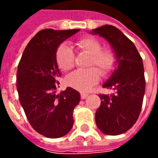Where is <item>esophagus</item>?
I'll return each instance as SVG.
<instances>
[{"instance_id":"obj_1","label":"esophagus","mask_w":158,"mask_h":158,"mask_svg":"<svg viewBox=\"0 0 158 158\" xmlns=\"http://www.w3.org/2000/svg\"><path fill=\"white\" fill-rule=\"evenodd\" d=\"M88 96H89V94H87V93H81V99H85Z\"/></svg>"}]
</instances>
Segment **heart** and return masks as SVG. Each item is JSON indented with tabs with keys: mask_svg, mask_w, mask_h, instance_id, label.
Here are the masks:
<instances>
[{
	"mask_svg": "<svg viewBox=\"0 0 158 158\" xmlns=\"http://www.w3.org/2000/svg\"><path fill=\"white\" fill-rule=\"evenodd\" d=\"M80 52L89 55L87 67L96 66L102 75H106L113 69L116 57L112 50L102 49V45L93 37H85L76 42ZM56 62L63 71H69L74 66V54L70 46L62 44L56 51ZM100 73L95 68L78 69L70 73L66 82L69 86L80 91H86L99 81Z\"/></svg>",
	"mask_w": 158,
	"mask_h": 158,
	"instance_id": "heart-1",
	"label": "heart"
}]
</instances>
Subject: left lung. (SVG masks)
<instances>
[{
    "label": "left lung",
    "instance_id": "8db88e82",
    "mask_svg": "<svg viewBox=\"0 0 158 158\" xmlns=\"http://www.w3.org/2000/svg\"><path fill=\"white\" fill-rule=\"evenodd\" d=\"M112 46L118 66L102 87L113 89L111 95L101 94L102 100L96 110L98 129L108 135H118L128 131L135 123L142 107L146 89L141 56L130 40L113 25L92 29Z\"/></svg>",
    "mask_w": 158,
    "mask_h": 158
}]
</instances>
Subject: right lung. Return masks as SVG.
Listing matches in <instances>:
<instances>
[{"label":"right lung","mask_w":158,"mask_h":158,"mask_svg":"<svg viewBox=\"0 0 158 158\" xmlns=\"http://www.w3.org/2000/svg\"><path fill=\"white\" fill-rule=\"evenodd\" d=\"M79 29L40 30L29 42L17 72L20 104L35 131L47 138H60L73 125V112L80 101L79 93L68 87L56 93L61 77L56 50Z\"/></svg>","instance_id":"1"}]
</instances>
